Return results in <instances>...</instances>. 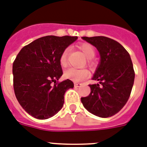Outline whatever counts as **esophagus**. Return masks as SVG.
<instances>
[{"mask_svg": "<svg viewBox=\"0 0 147 147\" xmlns=\"http://www.w3.org/2000/svg\"><path fill=\"white\" fill-rule=\"evenodd\" d=\"M74 85H75V87H76V88H78V87H80V86L82 85V84H80V83H75V84H74Z\"/></svg>", "mask_w": 147, "mask_h": 147, "instance_id": "obj_1", "label": "esophagus"}]
</instances>
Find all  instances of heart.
Here are the masks:
<instances>
[{
	"label": "heart",
	"mask_w": 147,
	"mask_h": 147,
	"mask_svg": "<svg viewBox=\"0 0 147 147\" xmlns=\"http://www.w3.org/2000/svg\"><path fill=\"white\" fill-rule=\"evenodd\" d=\"M78 48L82 51V53L87 57V63L89 65L94 64L92 58L96 55V50L92 45L89 43H83L78 45ZM68 54H69V49H65L62 52L59 57V64L63 68H65L68 65ZM89 76V72L85 69H75L70 68L65 71L64 76L65 78L73 81L75 82H80L85 80Z\"/></svg>",
	"instance_id": "heart-1"
}]
</instances>
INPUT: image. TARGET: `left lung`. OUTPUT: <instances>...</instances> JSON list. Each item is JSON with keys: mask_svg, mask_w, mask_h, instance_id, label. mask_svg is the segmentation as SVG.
<instances>
[{"mask_svg": "<svg viewBox=\"0 0 147 147\" xmlns=\"http://www.w3.org/2000/svg\"><path fill=\"white\" fill-rule=\"evenodd\" d=\"M94 45L100 63L90 84V93L82 97L84 108L96 116L108 118L119 113L129 99L134 81V70L129 53L118 41L104 36L82 37Z\"/></svg>", "mask_w": 147, "mask_h": 147, "instance_id": "obj_1", "label": "left lung"}]
</instances>
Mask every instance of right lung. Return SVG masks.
Here are the masks:
<instances>
[{
    "mask_svg": "<svg viewBox=\"0 0 147 147\" xmlns=\"http://www.w3.org/2000/svg\"><path fill=\"white\" fill-rule=\"evenodd\" d=\"M78 37L48 35L23 47L13 63V89L21 107L38 119L53 116L62 109L65 91L73 88L63 75L59 64L62 52Z\"/></svg>",
    "mask_w": 147,
    "mask_h": 147,
    "instance_id": "obj_1",
    "label": "right lung"
}]
</instances>
